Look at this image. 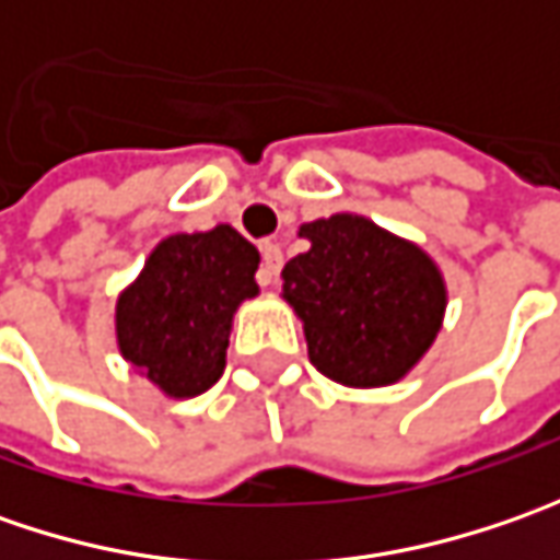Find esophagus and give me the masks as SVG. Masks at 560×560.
<instances>
[{
  "label": "esophagus",
  "mask_w": 560,
  "mask_h": 560,
  "mask_svg": "<svg viewBox=\"0 0 560 560\" xmlns=\"http://www.w3.org/2000/svg\"><path fill=\"white\" fill-rule=\"evenodd\" d=\"M283 265V252L277 243H261V270H258V283L261 287H270L273 280H277V270Z\"/></svg>",
  "instance_id": "1"
}]
</instances>
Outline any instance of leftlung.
I'll use <instances>...</instances> for the list:
<instances>
[{
    "mask_svg": "<svg viewBox=\"0 0 560 560\" xmlns=\"http://www.w3.org/2000/svg\"><path fill=\"white\" fill-rule=\"evenodd\" d=\"M299 236L312 248L287 261L280 295L302 320L314 368L352 389L411 374L448 305L440 265L418 243L352 211L302 224Z\"/></svg>",
    "mask_w": 560,
    "mask_h": 560,
    "instance_id": "left-lung-1",
    "label": "left lung"
}]
</instances>
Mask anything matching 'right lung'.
Returning <instances> with one entry per match:
<instances>
[{"label": "right lung", "instance_id": "add662e5", "mask_svg": "<svg viewBox=\"0 0 560 560\" xmlns=\"http://www.w3.org/2000/svg\"><path fill=\"white\" fill-rule=\"evenodd\" d=\"M258 261L230 224L164 236L115 302L120 358L167 398L202 396L224 374L233 314L258 295Z\"/></svg>", "mask_w": 560, "mask_h": 560}]
</instances>
